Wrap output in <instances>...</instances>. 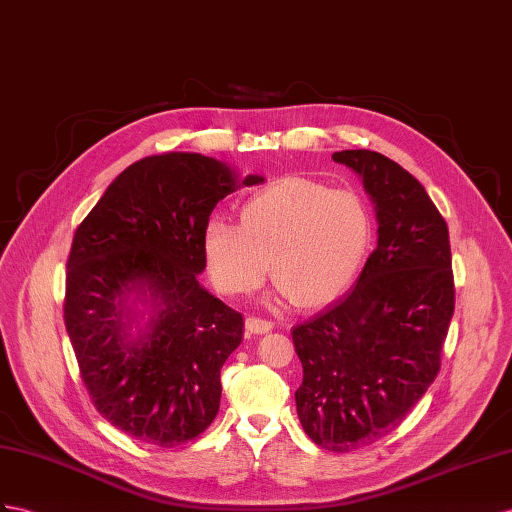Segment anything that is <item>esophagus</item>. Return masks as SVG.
<instances>
[{
    "instance_id": "1",
    "label": "esophagus",
    "mask_w": 512,
    "mask_h": 512,
    "mask_svg": "<svg viewBox=\"0 0 512 512\" xmlns=\"http://www.w3.org/2000/svg\"><path fill=\"white\" fill-rule=\"evenodd\" d=\"M246 331L248 333H255V335H261V333H268L274 329V324L270 320H264V318H255V316H248L246 318Z\"/></svg>"
}]
</instances>
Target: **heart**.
<instances>
[{
  "label": "heart",
  "mask_w": 512,
  "mask_h": 512,
  "mask_svg": "<svg viewBox=\"0 0 512 512\" xmlns=\"http://www.w3.org/2000/svg\"><path fill=\"white\" fill-rule=\"evenodd\" d=\"M372 238V212L357 192L290 177L253 194L240 225L209 222L203 251L220 292L251 294L272 270L298 307H322L357 279Z\"/></svg>",
  "instance_id": "1"
}]
</instances>
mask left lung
Instances as JSON below:
<instances>
[{
    "label": "left lung",
    "instance_id": "left-lung-1",
    "mask_svg": "<svg viewBox=\"0 0 512 512\" xmlns=\"http://www.w3.org/2000/svg\"><path fill=\"white\" fill-rule=\"evenodd\" d=\"M333 160L372 196L378 246L344 298L294 326L296 411L313 443L350 452L398 428L437 378L454 274L448 225L409 170L368 149Z\"/></svg>",
    "mask_w": 512,
    "mask_h": 512
}]
</instances>
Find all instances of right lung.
<instances>
[{
    "instance_id": "right-lung-1",
    "label": "right lung",
    "mask_w": 512,
    "mask_h": 512,
    "mask_svg": "<svg viewBox=\"0 0 512 512\" xmlns=\"http://www.w3.org/2000/svg\"><path fill=\"white\" fill-rule=\"evenodd\" d=\"M233 190L238 177L214 157L151 155L110 183L73 235L64 324L75 359L97 411L138 441L175 448L218 413L244 318L199 274L209 216ZM136 299L152 320L131 338Z\"/></svg>"
}]
</instances>
